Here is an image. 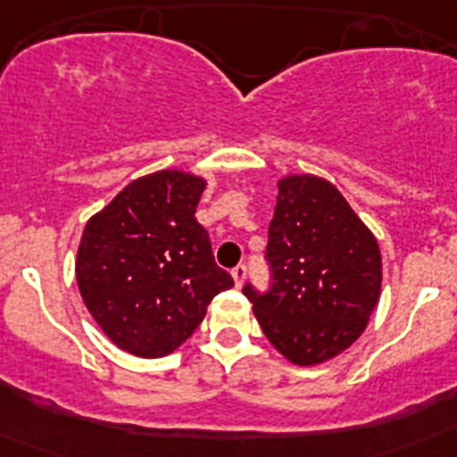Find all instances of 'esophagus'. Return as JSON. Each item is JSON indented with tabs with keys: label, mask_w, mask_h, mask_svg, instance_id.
<instances>
[{
	"label": "esophagus",
	"mask_w": 457,
	"mask_h": 457,
	"mask_svg": "<svg viewBox=\"0 0 457 457\" xmlns=\"http://www.w3.org/2000/svg\"><path fill=\"white\" fill-rule=\"evenodd\" d=\"M231 277H233V281H236V286L237 288H240L242 284H245V277H247V265H237V268H233L231 270Z\"/></svg>",
	"instance_id": "esophagus-1"
}]
</instances>
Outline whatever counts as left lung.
Wrapping results in <instances>:
<instances>
[{
    "label": "left lung",
    "instance_id": "8db88e82",
    "mask_svg": "<svg viewBox=\"0 0 457 457\" xmlns=\"http://www.w3.org/2000/svg\"><path fill=\"white\" fill-rule=\"evenodd\" d=\"M268 261L270 293L245 286V295L268 341L290 364H325L364 334L382 290V253L329 180L313 173L278 180Z\"/></svg>",
    "mask_w": 457,
    "mask_h": 457
}]
</instances>
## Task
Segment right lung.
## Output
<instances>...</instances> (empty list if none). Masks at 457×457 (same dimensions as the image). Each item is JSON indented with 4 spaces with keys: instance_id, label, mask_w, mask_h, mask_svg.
I'll list each match as a JSON object with an SVG mask.
<instances>
[{
    "instance_id": "add662e5",
    "label": "right lung",
    "mask_w": 457,
    "mask_h": 457,
    "mask_svg": "<svg viewBox=\"0 0 457 457\" xmlns=\"http://www.w3.org/2000/svg\"><path fill=\"white\" fill-rule=\"evenodd\" d=\"M205 179L162 169L125 185L84 226L75 277L109 341L155 359L187 341L231 274L217 268L194 212Z\"/></svg>"
}]
</instances>
